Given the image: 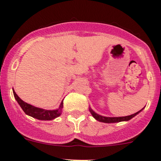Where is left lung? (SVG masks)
<instances>
[{"mask_svg": "<svg viewBox=\"0 0 161 161\" xmlns=\"http://www.w3.org/2000/svg\"><path fill=\"white\" fill-rule=\"evenodd\" d=\"M143 109H140V110L138 111L137 113H134V114H133V115H130V116H120V117H108V116H101V115L95 113V112L92 110L91 108H89V112H90L91 114L92 115V116H93L96 120L102 122V123H119V122H122V121L130 120V119H131L132 118L134 117L135 116H136V115H137L140 112H141L142 110H143Z\"/></svg>", "mask_w": 161, "mask_h": 161, "instance_id": "1", "label": "left lung"}]
</instances>
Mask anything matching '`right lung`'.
<instances>
[{
	"label": "right lung",
	"instance_id": "right-lung-1",
	"mask_svg": "<svg viewBox=\"0 0 161 161\" xmlns=\"http://www.w3.org/2000/svg\"><path fill=\"white\" fill-rule=\"evenodd\" d=\"M14 96L15 99L17 100L18 104L25 112V114L28 115V116H31V117L35 118L39 120H52V119H55V118L58 117L62 112V108H63V101H62L60 106L57 109H54V110H48V109H41V108L35 107V106H31V105L28 104V103H25L23 100H21L14 90L13 91Z\"/></svg>",
	"mask_w": 161,
	"mask_h": 161
}]
</instances>
